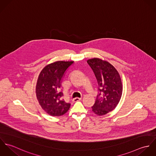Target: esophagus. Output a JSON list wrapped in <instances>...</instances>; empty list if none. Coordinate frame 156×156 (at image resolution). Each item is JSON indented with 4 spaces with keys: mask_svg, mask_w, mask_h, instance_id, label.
Instances as JSON below:
<instances>
[{
    "mask_svg": "<svg viewBox=\"0 0 156 156\" xmlns=\"http://www.w3.org/2000/svg\"><path fill=\"white\" fill-rule=\"evenodd\" d=\"M82 100V98H75L74 99H73V102H76V101H80Z\"/></svg>",
    "mask_w": 156,
    "mask_h": 156,
    "instance_id": "1",
    "label": "esophagus"
}]
</instances>
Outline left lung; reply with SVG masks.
I'll list each match as a JSON object with an SVG mask.
<instances>
[{
    "label": "left lung",
    "mask_w": 156,
    "mask_h": 156,
    "mask_svg": "<svg viewBox=\"0 0 156 156\" xmlns=\"http://www.w3.org/2000/svg\"><path fill=\"white\" fill-rule=\"evenodd\" d=\"M87 62L96 77L99 91L92 111L103 116L112 111L119 102L122 93L121 79L116 69L108 61L94 58Z\"/></svg>",
    "instance_id": "8db88e82"
}]
</instances>
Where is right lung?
<instances>
[{"mask_svg": "<svg viewBox=\"0 0 156 156\" xmlns=\"http://www.w3.org/2000/svg\"><path fill=\"white\" fill-rule=\"evenodd\" d=\"M74 61H56L50 64L40 72L36 85V95L42 109L48 115L59 116L64 115L70 103L62 100L61 80L67 68Z\"/></svg>", "mask_w": 156, "mask_h": 156, "instance_id": "obj_1", "label": "right lung"}]
</instances>
